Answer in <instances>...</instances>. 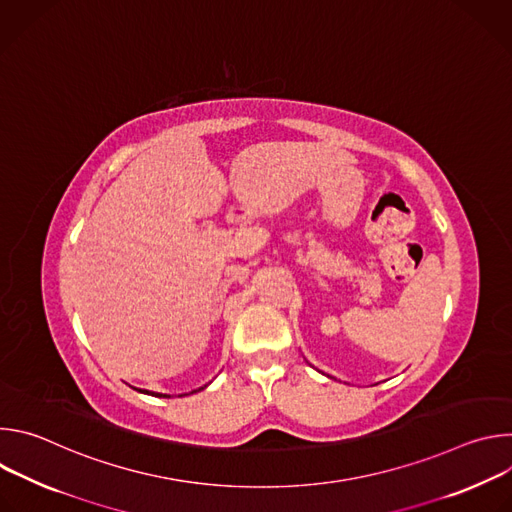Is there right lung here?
Here are the masks:
<instances>
[{
    "mask_svg": "<svg viewBox=\"0 0 512 512\" xmlns=\"http://www.w3.org/2000/svg\"><path fill=\"white\" fill-rule=\"evenodd\" d=\"M143 393H148V391H143ZM156 397H166V395H156Z\"/></svg>",
    "mask_w": 512,
    "mask_h": 512,
    "instance_id": "obj_1",
    "label": "right lung"
}]
</instances>
